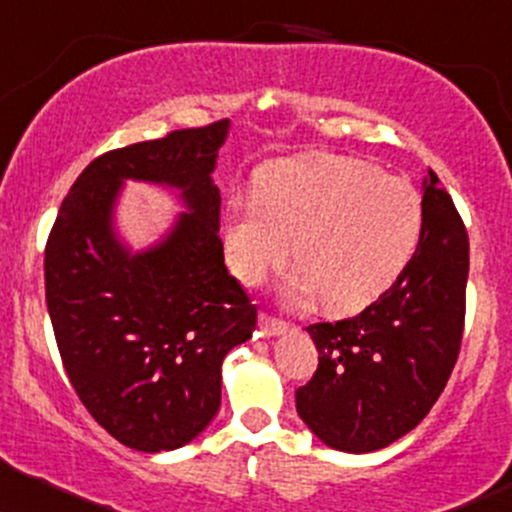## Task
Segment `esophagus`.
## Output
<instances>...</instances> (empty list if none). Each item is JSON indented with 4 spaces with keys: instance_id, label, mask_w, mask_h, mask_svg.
Wrapping results in <instances>:
<instances>
[{
    "instance_id": "34e87169",
    "label": "esophagus",
    "mask_w": 512,
    "mask_h": 512,
    "mask_svg": "<svg viewBox=\"0 0 512 512\" xmlns=\"http://www.w3.org/2000/svg\"><path fill=\"white\" fill-rule=\"evenodd\" d=\"M260 322H262V334L267 336V338L283 336L288 331V324L286 322H279V319H274V317H269V315H262Z\"/></svg>"
}]
</instances>
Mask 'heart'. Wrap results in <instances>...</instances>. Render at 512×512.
Segmentation results:
<instances>
[{
	"instance_id": "obj_1",
	"label": "heart",
	"mask_w": 512,
	"mask_h": 512,
	"mask_svg": "<svg viewBox=\"0 0 512 512\" xmlns=\"http://www.w3.org/2000/svg\"><path fill=\"white\" fill-rule=\"evenodd\" d=\"M422 202L410 183L353 157L307 155L257 176L255 200L233 202L224 221L231 272L257 286L286 262L293 240L295 298L319 295L329 312L377 300L410 262Z\"/></svg>"
}]
</instances>
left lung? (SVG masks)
Wrapping results in <instances>:
<instances>
[{
  "mask_svg": "<svg viewBox=\"0 0 512 512\" xmlns=\"http://www.w3.org/2000/svg\"><path fill=\"white\" fill-rule=\"evenodd\" d=\"M467 272L463 219L429 171L420 243L396 283L357 317L307 326L319 367L295 410L324 446L381 451L427 417L458 360Z\"/></svg>",
  "mask_w": 512,
  "mask_h": 512,
  "instance_id": "left-lung-1",
  "label": "left lung"
}]
</instances>
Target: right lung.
Instances as JSON below:
<instances>
[{
  "mask_svg": "<svg viewBox=\"0 0 512 512\" xmlns=\"http://www.w3.org/2000/svg\"><path fill=\"white\" fill-rule=\"evenodd\" d=\"M231 121L174 131L85 166L45 250L54 336L78 398L116 441L176 451L221 405V362L252 336L257 307L224 264L219 147ZM126 180L176 192L186 213L135 251L115 207Z\"/></svg>",
  "mask_w": 512,
  "mask_h": 512,
  "instance_id": "1",
  "label": "right lung"
}]
</instances>
